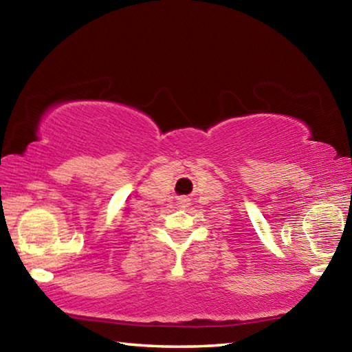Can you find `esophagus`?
<instances>
[{"instance_id": "34e87169", "label": "esophagus", "mask_w": 352, "mask_h": 352, "mask_svg": "<svg viewBox=\"0 0 352 352\" xmlns=\"http://www.w3.org/2000/svg\"><path fill=\"white\" fill-rule=\"evenodd\" d=\"M189 201H190V199H188V197H178V206L186 208V206H189Z\"/></svg>"}]
</instances>
